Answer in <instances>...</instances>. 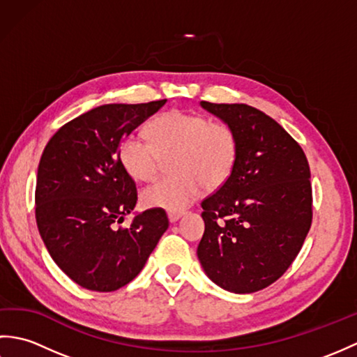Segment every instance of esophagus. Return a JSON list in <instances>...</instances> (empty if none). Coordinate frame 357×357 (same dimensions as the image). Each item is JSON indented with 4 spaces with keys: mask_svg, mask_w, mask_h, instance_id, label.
<instances>
[{
    "mask_svg": "<svg viewBox=\"0 0 357 357\" xmlns=\"http://www.w3.org/2000/svg\"><path fill=\"white\" fill-rule=\"evenodd\" d=\"M167 216H169V221L173 224V222L179 221V219L184 216V211H169V213H167Z\"/></svg>",
    "mask_w": 357,
    "mask_h": 357,
    "instance_id": "esophagus-1",
    "label": "esophagus"
}]
</instances>
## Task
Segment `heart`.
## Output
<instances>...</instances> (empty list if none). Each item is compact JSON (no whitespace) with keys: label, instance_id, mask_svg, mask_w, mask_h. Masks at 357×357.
<instances>
[{"label":"heart","instance_id":"obj_1","mask_svg":"<svg viewBox=\"0 0 357 357\" xmlns=\"http://www.w3.org/2000/svg\"><path fill=\"white\" fill-rule=\"evenodd\" d=\"M149 138L130 133L118 150L119 162L135 181L155 176L161 159L173 156L170 178L144 188L141 201L147 208L183 211L202 195L204 187L227 183L238 159V138L233 128L210 123L198 113L172 110L149 127Z\"/></svg>","mask_w":357,"mask_h":357}]
</instances>
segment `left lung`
<instances>
[{"label":"left lung","instance_id":"left-lung-1","mask_svg":"<svg viewBox=\"0 0 357 357\" xmlns=\"http://www.w3.org/2000/svg\"><path fill=\"white\" fill-rule=\"evenodd\" d=\"M201 107L233 128L239 151L227 183L201 204L206 230L198 259L224 290L259 291L290 267L312 225L308 161L275 119L252 105L201 101Z\"/></svg>","mask_w":357,"mask_h":357}]
</instances>
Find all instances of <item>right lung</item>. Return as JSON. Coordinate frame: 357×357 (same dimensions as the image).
<instances>
[{"label": "right lung", "instance_id": "obj_1", "mask_svg": "<svg viewBox=\"0 0 357 357\" xmlns=\"http://www.w3.org/2000/svg\"><path fill=\"white\" fill-rule=\"evenodd\" d=\"M165 101L100 105L59 128L43 151L38 230L52 259L82 288L115 291L127 285L169 229L162 208L133 213L130 227L116 229L138 201L119 146Z\"/></svg>", "mask_w": 357, "mask_h": 357}]
</instances>
